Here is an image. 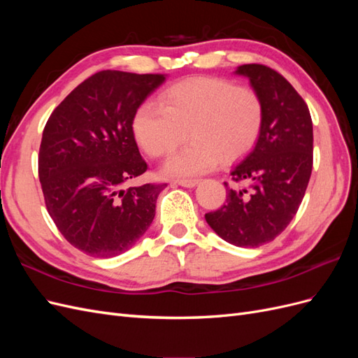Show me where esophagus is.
I'll use <instances>...</instances> for the list:
<instances>
[{
    "label": "esophagus",
    "mask_w": 358,
    "mask_h": 358,
    "mask_svg": "<svg viewBox=\"0 0 358 358\" xmlns=\"http://www.w3.org/2000/svg\"><path fill=\"white\" fill-rule=\"evenodd\" d=\"M173 183H176V185H180V187H185V188H194L196 185H199V180L197 179H179Z\"/></svg>",
    "instance_id": "obj_1"
}]
</instances>
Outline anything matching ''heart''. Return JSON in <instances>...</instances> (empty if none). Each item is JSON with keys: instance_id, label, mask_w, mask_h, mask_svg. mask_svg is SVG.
Wrapping results in <instances>:
<instances>
[{"instance_id": "b5f03b06", "label": "heart", "mask_w": 358, "mask_h": 358, "mask_svg": "<svg viewBox=\"0 0 358 358\" xmlns=\"http://www.w3.org/2000/svg\"><path fill=\"white\" fill-rule=\"evenodd\" d=\"M263 125V103L246 86L220 78H194L159 94V106L140 104L131 119L137 143L150 157L170 154L191 138L162 167L169 176L208 173L221 159L231 162L254 146Z\"/></svg>"}]
</instances>
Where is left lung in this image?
Returning <instances> with one entry per match:
<instances>
[{
  "instance_id": "8db88e82",
  "label": "left lung",
  "mask_w": 358,
  "mask_h": 358,
  "mask_svg": "<svg viewBox=\"0 0 358 358\" xmlns=\"http://www.w3.org/2000/svg\"><path fill=\"white\" fill-rule=\"evenodd\" d=\"M234 73L248 78L262 99L263 125L254 149L230 173L248 188H229L222 208L204 218L225 242L257 248L287 229L305 197L313 159L312 119L308 104L278 71L245 64Z\"/></svg>"
}]
</instances>
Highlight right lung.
<instances>
[{
    "label": "right lung",
    "instance_id": "1",
    "mask_svg": "<svg viewBox=\"0 0 358 358\" xmlns=\"http://www.w3.org/2000/svg\"><path fill=\"white\" fill-rule=\"evenodd\" d=\"M166 74L104 70L74 88L43 129L38 178L50 218L79 251L110 258L150 227L166 183L122 189L148 170L131 128Z\"/></svg>",
    "mask_w": 358,
    "mask_h": 358
}]
</instances>
